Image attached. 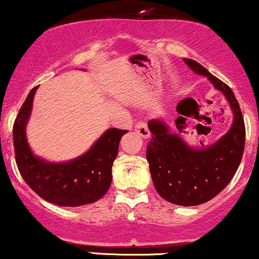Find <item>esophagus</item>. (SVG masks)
I'll use <instances>...</instances> for the list:
<instances>
[{
	"mask_svg": "<svg viewBox=\"0 0 259 259\" xmlns=\"http://www.w3.org/2000/svg\"><path fill=\"white\" fill-rule=\"evenodd\" d=\"M135 132L138 133L139 135L141 136V138H144V139H148L151 136L147 124L145 123V121H142V120H140L135 124Z\"/></svg>",
	"mask_w": 259,
	"mask_h": 259,
	"instance_id": "obj_1",
	"label": "esophagus"
}]
</instances>
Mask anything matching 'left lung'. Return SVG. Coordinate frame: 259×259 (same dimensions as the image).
Segmentation results:
<instances>
[{
	"mask_svg": "<svg viewBox=\"0 0 259 259\" xmlns=\"http://www.w3.org/2000/svg\"><path fill=\"white\" fill-rule=\"evenodd\" d=\"M184 62L196 74L207 76L224 94L234 113L230 130L213 145L192 148L159 119L148 121L152 139L146 157L157 192L179 206H197L214 198L233 179L245 148V121L233 90L192 59Z\"/></svg>",
	"mask_w": 259,
	"mask_h": 259,
	"instance_id": "1",
	"label": "left lung"
}]
</instances>
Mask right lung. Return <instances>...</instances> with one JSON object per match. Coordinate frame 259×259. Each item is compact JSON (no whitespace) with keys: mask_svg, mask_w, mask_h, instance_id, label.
I'll use <instances>...</instances> for the list:
<instances>
[{"mask_svg":"<svg viewBox=\"0 0 259 259\" xmlns=\"http://www.w3.org/2000/svg\"><path fill=\"white\" fill-rule=\"evenodd\" d=\"M37 88L29 92L13 125L14 153L20 175L41 198L58 206L78 207L99 201L111 186L113 162L121 136L127 130L108 129L88 152L69 162H47L32 153L25 134Z\"/></svg>","mask_w":259,"mask_h":259,"instance_id":"add662e5","label":"right lung"}]
</instances>
